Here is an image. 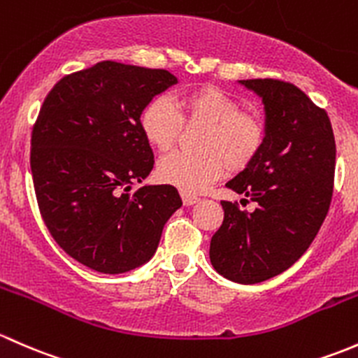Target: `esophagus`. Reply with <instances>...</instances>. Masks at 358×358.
<instances>
[{
    "mask_svg": "<svg viewBox=\"0 0 358 358\" xmlns=\"http://www.w3.org/2000/svg\"><path fill=\"white\" fill-rule=\"evenodd\" d=\"M182 196V203L186 206H191V205H196L198 201H200V198L194 196V194H187V193H182L180 194Z\"/></svg>",
    "mask_w": 358,
    "mask_h": 358,
    "instance_id": "obj_1",
    "label": "esophagus"
}]
</instances>
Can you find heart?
<instances>
[{
	"label": "heart",
	"instance_id": "obj_1",
	"mask_svg": "<svg viewBox=\"0 0 358 358\" xmlns=\"http://www.w3.org/2000/svg\"><path fill=\"white\" fill-rule=\"evenodd\" d=\"M176 104L167 96L153 98L141 113V129L148 143L160 152L178 139L182 120L205 124L201 153L172 152L158 162L157 174L162 182L176 186L182 193H200L219 179L226 165L243 167L255 158L265 139L260 119L239 112L234 98L217 87H196L180 94ZM180 110H178L177 108Z\"/></svg>",
	"mask_w": 358,
	"mask_h": 358
}]
</instances>
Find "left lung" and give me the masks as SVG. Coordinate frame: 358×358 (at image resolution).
Segmentation results:
<instances>
[{
	"label": "left lung",
	"instance_id": "8db88e82",
	"mask_svg": "<svg viewBox=\"0 0 358 358\" xmlns=\"http://www.w3.org/2000/svg\"><path fill=\"white\" fill-rule=\"evenodd\" d=\"M238 83L262 99L265 139L226 186L257 208L220 201L224 222L210 241V262L229 281L257 285L289 268L319 233L333 198L336 145L327 113L296 86Z\"/></svg>",
	"mask_w": 358,
	"mask_h": 358
}]
</instances>
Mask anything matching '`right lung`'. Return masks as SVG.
Segmentation results:
<instances>
[{
	"label": "right lung",
	"instance_id": "1",
	"mask_svg": "<svg viewBox=\"0 0 358 358\" xmlns=\"http://www.w3.org/2000/svg\"><path fill=\"white\" fill-rule=\"evenodd\" d=\"M178 83L169 70L99 62L58 80L44 99L31 139L38 205L60 248L93 271L145 265L182 205L171 184L129 193L153 169L143 110Z\"/></svg>",
	"mask_w": 358,
	"mask_h": 358
}]
</instances>
